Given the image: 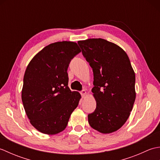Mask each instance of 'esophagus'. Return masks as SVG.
<instances>
[{
  "label": "esophagus",
  "instance_id": "1",
  "mask_svg": "<svg viewBox=\"0 0 160 160\" xmlns=\"http://www.w3.org/2000/svg\"><path fill=\"white\" fill-rule=\"evenodd\" d=\"M80 94H81V96H82V98L85 97V96L87 95V91H86L85 90H82V91L80 92Z\"/></svg>",
  "mask_w": 160,
  "mask_h": 160
}]
</instances>
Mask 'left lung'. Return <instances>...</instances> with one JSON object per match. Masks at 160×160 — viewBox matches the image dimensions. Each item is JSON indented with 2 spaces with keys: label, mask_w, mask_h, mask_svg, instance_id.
Wrapping results in <instances>:
<instances>
[{
  "label": "left lung",
  "mask_w": 160,
  "mask_h": 160,
  "mask_svg": "<svg viewBox=\"0 0 160 160\" xmlns=\"http://www.w3.org/2000/svg\"><path fill=\"white\" fill-rule=\"evenodd\" d=\"M78 43L93 72L96 108L88 115L89 123L102 133L116 131L127 122L136 96L130 60L121 47L102 38Z\"/></svg>",
  "instance_id": "8db88e82"
}]
</instances>
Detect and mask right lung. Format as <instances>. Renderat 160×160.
I'll use <instances>...</instances> for the list:
<instances>
[{"label":"right lung","instance_id":"right-lung-1","mask_svg":"<svg viewBox=\"0 0 160 160\" xmlns=\"http://www.w3.org/2000/svg\"><path fill=\"white\" fill-rule=\"evenodd\" d=\"M81 52L76 42L46 46L33 58L23 78L22 101L30 123L38 131L55 135L67 127L81 98L68 87L67 69Z\"/></svg>","mask_w":160,"mask_h":160}]
</instances>
